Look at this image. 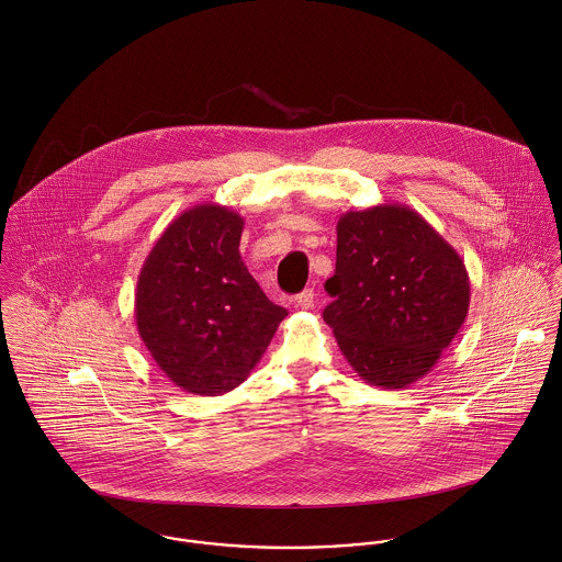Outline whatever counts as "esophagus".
Here are the masks:
<instances>
[{"mask_svg": "<svg viewBox=\"0 0 562 562\" xmlns=\"http://www.w3.org/2000/svg\"><path fill=\"white\" fill-rule=\"evenodd\" d=\"M314 290H303L299 296H296V307L301 310H312L314 307Z\"/></svg>", "mask_w": 562, "mask_h": 562, "instance_id": "esophagus-1", "label": "esophagus"}]
</instances>
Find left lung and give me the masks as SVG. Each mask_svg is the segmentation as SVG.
Returning <instances> with one entry per match:
<instances>
[{
    "instance_id": "obj_1",
    "label": "left lung",
    "mask_w": 562,
    "mask_h": 562,
    "mask_svg": "<svg viewBox=\"0 0 562 562\" xmlns=\"http://www.w3.org/2000/svg\"><path fill=\"white\" fill-rule=\"evenodd\" d=\"M324 322L370 385L404 390L432 370L470 312L461 255L415 210L383 203L337 221Z\"/></svg>"
}]
</instances>
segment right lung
<instances>
[{
	"mask_svg": "<svg viewBox=\"0 0 562 562\" xmlns=\"http://www.w3.org/2000/svg\"><path fill=\"white\" fill-rule=\"evenodd\" d=\"M241 229L238 212L194 205L164 229L138 274L140 339L188 394L221 396L238 387L288 316L244 266Z\"/></svg>",
	"mask_w": 562,
	"mask_h": 562,
	"instance_id": "1",
	"label": "right lung"
}]
</instances>
